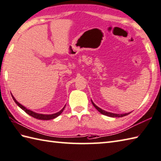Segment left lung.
Returning a JSON list of instances; mask_svg holds the SVG:
<instances>
[{
	"mask_svg": "<svg viewBox=\"0 0 161 161\" xmlns=\"http://www.w3.org/2000/svg\"><path fill=\"white\" fill-rule=\"evenodd\" d=\"M92 103L93 106H94V108H96V109L99 111V113H101V114H104V115H106V116H108V117H124V116H126V115H128V114H130V113H124V114H115V113H109V112H106V111H105L102 109H101L100 108L98 107L97 106H96L94 103L93 101H92Z\"/></svg>",
	"mask_w": 161,
	"mask_h": 161,
	"instance_id": "obj_1",
	"label": "left lung"
}]
</instances>
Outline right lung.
<instances>
[{
	"label": "right lung",
	"mask_w": 161,
	"mask_h": 161,
	"mask_svg": "<svg viewBox=\"0 0 161 161\" xmlns=\"http://www.w3.org/2000/svg\"><path fill=\"white\" fill-rule=\"evenodd\" d=\"M12 97L13 100H14V102L18 105L19 107H20L22 110H24L26 113L29 114V115H31V116H32V117H34V118H36V119H41V120H49V119H54V118L58 117L62 112H63V110H64V108H65V106H64V108H62V109L60 111H59L58 113H55V114H44L36 113L33 112V111H32V110H31L27 109V108H26L25 107H24V106H22L21 104L19 103L18 102V101L15 99V98H14V97H13L12 94Z\"/></svg>",
	"instance_id": "obj_1"
}]
</instances>
